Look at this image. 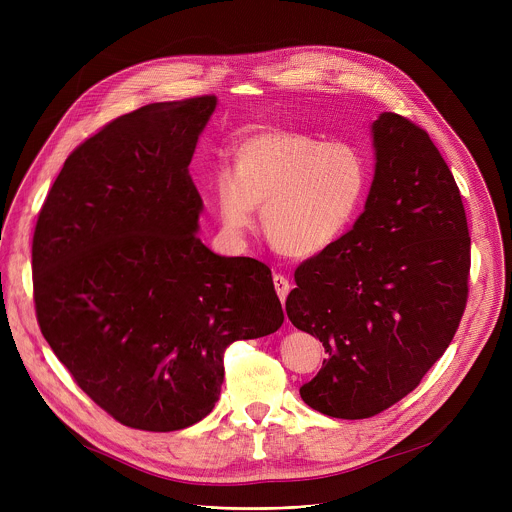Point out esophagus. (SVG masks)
<instances>
[{
	"mask_svg": "<svg viewBox=\"0 0 512 512\" xmlns=\"http://www.w3.org/2000/svg\"><path fill=\"white\" fill-rule=\"evenodd\" d=\"M273 285H275V291H277V296H279V300H281V304L285 302V298H287V294H289V279L283 275V273H275L273 275Z\"/></svg>",
	"mask_w": 512,
	"mask_h": 512,
	"instance_id": "1",
	"label": "esophagus"
}]
</instances>
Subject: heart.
<instances>
[{
	"mask_svg": "<svg viewBox=\"0 0 512 512\" xmlns=\"http://www.w3.org/2000/svg\"><path fill=\"white\" fill-rule=\"evenodd\" d=\"M367 186V160L352 143L289 129L249 135L237 145L233 168L212 180L223 231L241 237L261 206L267 241L289 257L330 249L354 223Z\"/></svg>",
	"mask_w": 512,
	"mask_h": 512,
	"instance_id": "heart-1",
	"label": "heart"
}]
</instances>
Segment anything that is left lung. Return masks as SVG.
<instances>
[{
	"label": "left lung",
	"instance_id": "1",
	"mask_svg": "<svg viewBox=\"0 0 512 512\" xmlns=\"http://www.w3.org/2000/svg\"><path fill=\"white\" fill-rule=\"evenodd\" d=\"M375 178L354 227L294 273L285 312L328 358L300 387L312 409L373 417L409 395L450 346L468 302L470 235L460 188L427 131L373 123Z\"/></svg>",
	"mask_w": 512,
	"mask_h": 512
}]
</instances>
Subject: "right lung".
I'll use <instances>...</instances> for the list:
<instances>
[{"instance_id": "right-lung-1", "label": "right lung", "mask_w": 512, "mask_h": 512, "mask_svg": "<svg viewBox=\"0 0 512 512\" xmlns=\"http://www.w3.org/2000/svg\"><path fill=\"white\" fill-rule=\"evenodd\" d=\"M214 107L202 95L113 119L66 158L36 223L40 330L75 383L133 429L206 417L227 346L283 324L271 269L196 235L188 166Z\"/></svg>"}]
</instances>
